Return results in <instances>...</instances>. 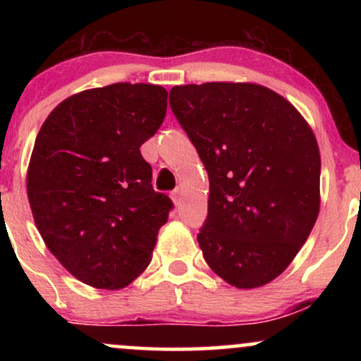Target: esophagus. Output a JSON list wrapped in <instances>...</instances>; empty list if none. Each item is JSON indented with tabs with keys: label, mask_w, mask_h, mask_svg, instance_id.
Returning a JSON list of instances; mask_svg holds the SVG:
<instances>
[{
	"label": "esophagus",
	"mask_w": 361,
	"mask_h": 361,
	"mask_svg": "<svg viewBox=\"0 0 361 361\" xmlns=\"http://www.w3.org/2000/svg\"><path fill=\"white\" fill-rule=\"evenodd\" d=\"M181 195H183V190H181V188L173 190V192H171V200H173V204H175V205L180 204V202H181Z\"/></svg>",
	"instance_id": "obj_1"
}]
</instances>
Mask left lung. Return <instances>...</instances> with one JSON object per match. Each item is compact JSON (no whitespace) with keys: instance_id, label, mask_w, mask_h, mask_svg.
I'll return each mask as SVG.
<instances>
[{"instance_id":"obj_1","label":"left lung","mask_w":361,"mask_h":361,"mask_svg":"<svg viewBox=\"0 0 361 361\" xmlns=\"http://www.w3.org/2000/svg\"><path fill=\"white\" fill-rule=\"evenodd\" d=\"M169 105L209 173V215L197 241L212 270L238 288L281 275L321 207V154L288 100L255 82L175 86Z\"/></svg>"}]
</instances>
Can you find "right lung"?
Returning <instances> with one entry per match:
<instances>
[{
    "mask_svg": "<svg viewBox=\"0 0 361 361\" xmlns=\"http://www.w3.org/2000/svg\"><path fill=\"white\" fill-rule=\"evenodd\" d=\"M166 106L163 86L115 82L66 98L37 134L27 169L35 226L90 287L123 288L151 263L173 204L152 188L140 146Z\"/></svg>",
    "mask_w": 361,
    "mask_h": 361,
    "instance_id": "1",
    "label": "right lung"
}]
</instances>
